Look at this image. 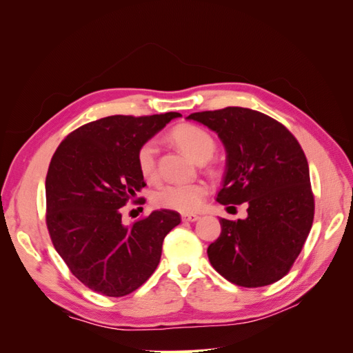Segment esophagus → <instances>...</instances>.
Segmentation results:
<instances>
[{"label": "esophagus", "instance_id": "1", "mask_svg": "<svg viewBox=\"0 0 353 353\" xmlns=\"http://www.w3.org/2000/svg\"><path fill=\"white\" fill-rule=\"evenodd\" d=\"M200 216L196 215V213H188V215H183V221L184 222H194L197 221Z\"/></svg>", "mask_w": 353, "mask_h": 353}]
</instances>
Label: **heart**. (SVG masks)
<instances>
[{"mask_svg": "<svg viewBox=\"0 0 353 353\" xmlns=\"http://www.w3.org/2000/svg\"><path fill=\"white\" fill-rule=\"evenodd\" d=\"M172 140L179 148L196 162L201 163L209 160L215 152V138L201 126L193 123L176 125L169 132ZM157 145L153 140L144 141L137 150V165L145 179H154L157 175ZM208 194L205 183H187V184H166L159 187L153 193V203L157 208L170 209L183 213L197 210Z\"/></svg>", "mask_w": 353, "mask_h": 353, "instance_id": "b5f03b06", "label": "heart"}]
</instances>
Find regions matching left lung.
<instances>
[{
	"instance_id": "8db88e82",
	"label": "left lung",
	"mask_w": 353,
	"mask_h": 353,
	"mask_svg": "<svg viewBox=\"0 0 353 353\" xmlns=\"http://www.w3.org/2000/svg\"><path fill=\"white\" fill-rule=\"evenodd\" d=\"M215 131L227 152L216 200L248 203V218H221V236L208 248L213 268L241 287L281 280L302 252L315 201L301 144L287 128L261 112L225 108L191 113Z\"/></svg>"
}]
</instances>
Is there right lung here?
<instances>
[{
    "instance_id": "obj_1",
    "label": "right lung",
    "mask_w": 353,
    "mask_h": 353,
    "mask_svg": "<svg viewBox=\"0 0 353 353\" xmlns=\"http://www.w3.org/2000/svg\"><path fill=\"white\" fill-rule=\"evenodd\" d=\"M179 116L103 117L70 132L52 154L46 179L51 241L70 272L103 296H126L150 279L166 234L181 222L169 209L130 227L122 222V208L145 187L138 147Z\"/></svg>"
}]
</instances>
